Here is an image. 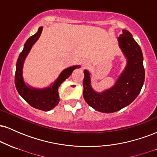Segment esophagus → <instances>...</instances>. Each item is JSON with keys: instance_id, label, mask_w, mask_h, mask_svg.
Returning <instances> with one entry per match:
<instances>
[{"instance_id": "obj_1", "label": "esophagus", "mask_w": 157, "mask_h": 157, "mask_svg": "<svg viewBox=\"0 0 157 157\" xmlns=\"http://www.w3.org/2000/svg\"><path fill=\"white\" fill-rule=\"evenodd\" d=\"M83 64H84V66H86V63H83Z\"/></svg>"}]
</instances>
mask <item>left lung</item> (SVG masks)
<instances>
[{
    "label": "left lung",
    "instance_id": "left-lung-1",
    "mask_svg": "<svg viewBox=\"0 0 157 157\" xmlns=\"http://www.w3.org/2000/svg\"><path fill=\"white\" fill-rule=\"evenodd\" d=\"M118 40L128 63L113 87L100 94L95 92L91 86L89 72L84 71L83 97L91 107L100 112H115L128 105L137 97L145 81L141 48L128 30H122Z\"/></svg>",
    "mask_w": 157,
    "mask_h": 157
}]
</instances>
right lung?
<instances>
[{
    "instance_id": "right-lung-1",
    "label": "right lung",
    "mask_w": 157,
    "mask_h": 157,
    "mask_svg": "<svg viewBox=\"0 0 157 157\" xmlns=\"http://www.w3.org/2000/svg\"><path fill=\"white\" fill-rule=\"evenodd\" d=\"M43 27H40L38 31L34 35L31 36L26 42L25 43L23 50L20 54L18 59L16 63V70L15 75V84L17 91L19 94L26 101L35 109L47 111L53 109L58 104L60 101V97L58 94V88L65 80L68 78L71 75L72 71L75 68H79L80 66H72L65 69L57 80L51 87L46 88L44 89H35L28 87L24 83L22 76V68L23 61L31 49L32 45L39 38Z\"/></svg>"
}]
</instances>
